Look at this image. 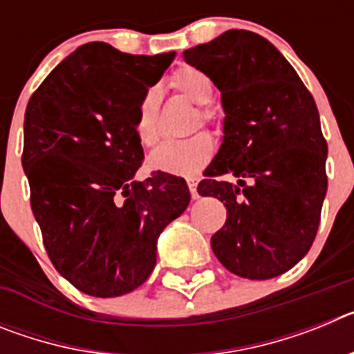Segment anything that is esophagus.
<instances>
[{
  "instance_id": "1",
  "label": "esophagus",
  "mask_w": 354,
  "mask_h": 354,
  "mask_svg": "<svg viewBox=\"0 0 354 354\" xmlns=\"http://www.w3.org/2000/svg\"><path fill=\"white\" fill-rule=\"evenodd\" d=\"M196 186H198V179H196V177H189V179H187V187H189V192H192L193 198H198Z\"/></svg>"
}]
</instances>
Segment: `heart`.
I'll return each mask as SVG.
<instances>
[{
  "label": "heart",
  "mask_w": 354,
  "mask_h": 354,
  "mask_svg": "<svg viewBox=\"0 0 354 354\" xmlns=\"http://www.w3.org/2000/svg\"><path fill=\"white\" fill-rule=\"evenodd\" d=\"M171 84L177 92L183 93L195 104L202 106L198 109L200 120L204 124L214 122V111L205 108L212 99V81L211 77L195 67H183L171 76ZM158 88H149L143 93L142 101L136 108L134 117V134L142 145H154L159 138L158 129ZM214 154V142L207 133H198L186 140H170L158 147L150 154V167L159 171L171 175H195L211 161Z\"/></svg>",
  "instance_id": "b5f03b06"
}]
</instances>
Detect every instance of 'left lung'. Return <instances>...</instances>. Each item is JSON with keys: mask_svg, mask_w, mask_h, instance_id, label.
Segmentation results:
<instances>
[{"mask_svg": "<svg viewBox=\"0 0 354 354\" xmlns=\"http://www.w3.org/2000/svg\"><path fill=\"white\" fill-rule=\"evenodd\" d=\"M221 92L223 142L198 184L225 202L211 237L234 274L268 280L298 264L315 239L326 196L328 145L314 97L270 40L228 30L184 51ZM232 173L238 184L218 180Z\"/></svg>", "mask_w": 354, "mask_h": 354, "instance_id": "8db88e82", "label": "left lung"}]
</instances>
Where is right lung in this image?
Returning a JSON list of instances; mask_svg holds the SVG:
<instances>
[{"instance_id":"obj_1","label":"right lung","mask_w":354,"mask_h":354,"mask_svg":"<svg viewBox=\"0 0 354 354\" xmlns=\"http://www.w3.org/2000/svg\"><path fill=\"white\" fill-rule=\"evenodd\" d=\"M174 58L88 42L28 102L23 168L31 211L56 271L90 296L115 298L142 286L159 234L192 198L186 180L165 171L134 180L143 161L136 108Z\"/></svg>"}]
</instances>
